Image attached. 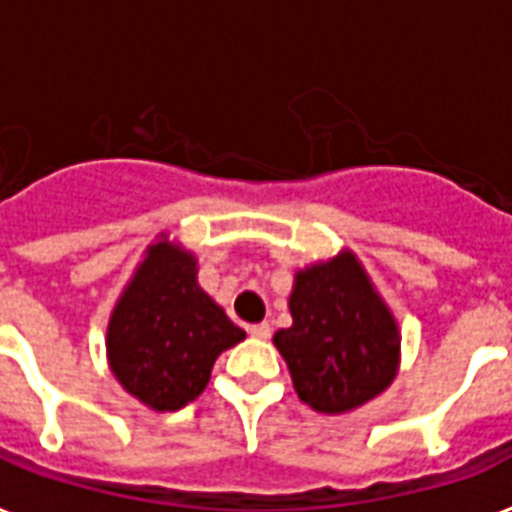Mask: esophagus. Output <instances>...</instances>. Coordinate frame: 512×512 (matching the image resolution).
I'll return each mask as SVG.
<instances>
[{
    "label": "esophagus",
    "instance_id": "obj_1",
    "mask_svg": "<svg viewBox=\"0 0 512 512\" xmlns=\"http://www.w3.org/2000/svg\"><path fill=\"white\" fill-rule=\"evenodd\" d=\"M249 335L255 337V340H268L271 337V324H255V327H249Z\"/></svg>",
    "mask_w": 512,
    "mask_h": 512
}]
</instances>
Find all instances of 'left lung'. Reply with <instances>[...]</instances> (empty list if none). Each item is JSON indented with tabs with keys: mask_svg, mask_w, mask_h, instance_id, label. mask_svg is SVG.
Masks as SVG:
<instances>
[{
	"mask_svg": "<svg viewBox=\"0 0 512 512\" xmlns=\"http://www.w3.org/2000/svg\"><path fill=\"white\" fill-rule=\"evenodd\" d=\"M289 313L292 327L279 329L273 345L311 409L353 412L396 380L398 321L350 249L295 273Z\"/></svg>",
	"mask_w": 512,
	"mask_h": 512,
	"instance_id": "obj_1",
	"label": "left lung"
}]
</instances>
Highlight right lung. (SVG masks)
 <instances>
[{
	"instance_id": "1",
	"label": "right lung",
	"mask_w": 512,
	"mask_h": 512,
	"mask_svg": "<svg viewBox=\"0 0 512 512\" xmlns=\"http://www.w3.org/2000/svg\"><path fill=\"white\" fill-rule=\"evenodd\" d=\"M244 337L199 287L196 255L159 233L111 311L106 356L132 398L177 412L207 388L217 356Z\"/></svg>"
}]
</instances>
